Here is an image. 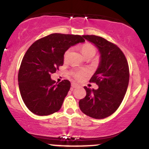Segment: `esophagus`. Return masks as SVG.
Masks as SVG:
<instances>
[{
    "mask_svg": "<svg viewBox=\"0 0 149 149\" xmlns=\"http://www.w3.org/2000/svg\"><path fill=\"white\" fill-rule=\"evenodd\" d=\"M71 87H72V88H76L77 87H78V85L75 83H71Z\"/></svg>",
    "mask_w": 149,
    "mask_h": 149,
    "instance_id": "34e87169",
    "label": "esophagus"
}]
</instances>
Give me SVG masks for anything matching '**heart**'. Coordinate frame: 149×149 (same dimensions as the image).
<instances>
[{"label":"heart","mask_w":149,"mask_h":149,"mask_svg":"<svg viewBox=\"0 0 149 149\" xmlns=\"http://www.w3.org/2000/svg\"><path fill=\"white\" fill-rule=\"evenodd\" d=\"M71 52V49H68L64 54V60L66 61L68 59V57L69 55V53ZM81 52L83 54L85 57L88 56H92L94 57L97 52V48L95 45H92L90 42H86L84 45H82L81 47ZM88 71L86 69H80L76 70L73 73V77L77 80H81L88 75Z\"/></svg>","instance_id":"heart-1"}]
</instances>
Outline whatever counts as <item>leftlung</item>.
I'll return each instance as SVG.
<instances>
[{
    "mask_svg": "<svg viewBox=\"0 0 149 149\" xmlns=\"http://www.w3.org/2000/svg\"><path fill=\"white\" fill-rule=\"evenodd\" d=\"M83 37L98 47L101 54L99 68L90 78L97 90L84 87L86 96L79 101L81 111L96 119L112 115L123 100L129 84L130 71L124 53L117 45L95 35Z\"/></svg>",
    "mask_w": 149,
    "mask_h": 149,
    "instance_id": "1",
    "label": "left lung"
}]
</instances>
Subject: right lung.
<instances>
[{"instance_id":"add662e5","label":"right lung","mask_w":149,"mask_h":149,"mask_svg":"<svg viewBox=\"0 0 149 149\" xmlns=\"http://www.w3.org/2000/svg\"><path fill=\"white\" fill-rule=\"evenodd\" d=\"M79 35L52 33L30 46L22 59L18 73L20 94L25 105L38 116H47L61 109L71 83H56L52 73L64 64V54L71 46L83 42Z\"/></svg>"}]
</instances>
